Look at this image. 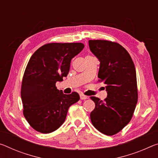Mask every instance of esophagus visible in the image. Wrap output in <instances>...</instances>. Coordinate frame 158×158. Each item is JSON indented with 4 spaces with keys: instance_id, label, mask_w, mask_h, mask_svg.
<instances>
[{
    "instance_id": "esophagus-1",
    "label": "esophagus",
    "mask_w": 158,
    "mask_h": 158,
    "mask_svg": "<svg viewBox=\"0 0 158 158\" xmlns=\"http://www.w3.org/2000/svg\"><path fill=\"white\" fill-rule=\"evenodd\" d=\"M79 96H80V99L81 100H86V99L89 98L88 96H85V95H84V94H80Z\"/></svg>"
}]
</instances>
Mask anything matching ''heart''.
I'll return each mask as SVG.
<instances>
[{
	"label": "heart",
	"instance_id": "heart-1",
	"mask_svg": "<svg viewBox=\"0 0 158 158\" xmlns=\"http://www.w3.org/2000/svg\"><path fill=\"white\" fill-rule=\"evenodd\" d=\"M89 56H86V57H89Z\"/></svg>",
	"mask_w": 158,
	"mask_h": 158
}]
</instances>
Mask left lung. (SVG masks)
<instances>
[{"mask_svg":"<svg viewBox=\"0 0 158 158\" xmlns=\"http://www.w3.org/2000/svg\"><path fill=\"white\" fill-rule=\"evenodd\" d=\"M91 51L100 61L98 81L107 96L103 101L91 96L95 108L91 122L103 134L112 136L128 124L138 101L136 69L131 56L121 45L106 40H89Z\"/></svg>","mask_w":158,"mask_h":158,"instance_id":"obj_1","label":"left lung"}]
</instances>
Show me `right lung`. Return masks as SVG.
Returning <instances> with one entry per match:
<instances>
[{
	"mask_svg": "<svg viewBox=\"0 0 158 158\" xmlns=\"http://www.w3.org/2000/svg\"><path fill=\"white\" fill-rule=\"evenodd\" d=\"M84 48L81 43L47 44L30 58L22 79L21 98L24 116L36 131H56L64 123L69 107L79 101L77 92L64 94L56 84L67 76L71 60Z\"/></svg>",
	"mask_w": 158,
	"mask_h": 158,
	"instance_id": "1",
	"label": "right lung"
}]
</instances>
